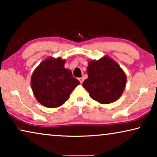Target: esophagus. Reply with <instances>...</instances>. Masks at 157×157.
<instances>
[{
    "instance_id": "obj_1",
    "label": "esophagus",
    "mask_w": 157,
    "mask_h": 157,
    "mask_svg": "<svg viewBox=\"0 0 157 157\" xmlns=\"http://www.w3.org/2000/svg\"><path fill=\"white\" fill-rule=\"evenodd\" d=\"M78 80H79V81H80L81 83H82L83 81V78H82V77H81V78H79Z\"/></svg>"
}]
</instances>
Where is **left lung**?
I'll list each match as a JSON object with an SVG mask.
<instances>
[{
    "mask_svg": "<svg viewBox=\"0 0 157 157\" xmlns=\"http://www.w3.org/2000/svg\"><path fill=\"white\" fill-rule=\"evenodd\" d=\"M88 78L83 86L92 99L102 104H111L121 97L125 89L126 76L117 62L108 56L91 60L87 67Z\"/></svg>",
    "mask_w": 157,
    "mask_h": 157,
    "instance_id": "1",
    "label": "left lung"
}]
</instances>
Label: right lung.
I'll use <instances>...</instances> for the list:
<instances>
[{"instance_id":"add662e5","label":"right lung","mask_w":157,"mask_h":157,"mask_svg":"<svg viewBox=\"0 0 157 157\" xmlns=\"http://www.w3.org/2000/svg\"><path fill=\"white\" fill-rule=\"evenodd\" d=\"M66 59L48 57L34 70L31 78L32 91L38 102L48 108L63 105L80 82L65 68Z\"/></svg>"}]
</instances>
